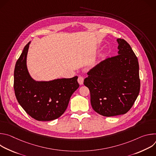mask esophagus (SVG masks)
<instances>
[{
  "instance_id": "obj_1",
  "label": "esophagus",
  "mask_w": 156,
  "mask_h": 156,
  "mask_svg": "<svg viewBox=\"0 0 156 156\" xmlns=\"http://www.w3.org/2000/svg\"><path fill=\"white\" fill-rule=\"evenodd\" d=\"M84 81V78L83 76H79L78 78V82L80 85H82L83 84Z\"/></svg>"
}]
</instances>
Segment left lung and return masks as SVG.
Wrapping results in <instances>:
<instances>
[{
  "label": "left lung",
  "mask_w": 156,
  "mask_h": 156,
  "mask_svg": "<svg viewBox=\"0 0 156 156\" xmlns=\"http://www.w3.org/2000/svg\"><path fill=\"white\" fill-rule=\"evenodd\" d=\"M117 41L118 55L101 62L84 80L93 108L105 117L126 114L140 90L138 58L125 40L118 38Z\"/></svg>",
  "instance_id": "8db88e82"
}]
</instances>
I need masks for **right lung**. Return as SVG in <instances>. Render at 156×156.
Here are the masks:
<instances>
[{
	"mask_svg": "<svg viewBox=\"0 0 156 156\" xmlns=\"http://www.w3.org/2000/svg\"><path fill=\"white\" fill-rule=\"evenodd\" d=\"M31 41L24 48L14 70V90L16 99L25 112L38 121L60 117L68 107L73 93L79 87L78 76L36 81L30 75L27 64Z\"/></svg>",
	"mask_w": 156,
	"mask_h": 156,
	"instance_id": "obj_1",
	"label": "right lung"
}]
</instances>
